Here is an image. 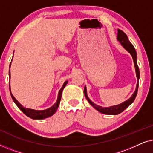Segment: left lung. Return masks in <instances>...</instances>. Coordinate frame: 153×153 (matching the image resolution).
<instances>
[{
    "label": "left lung",
    "instance_id": "left-lung-1",
    "mask_svg": "<svg viewBox=\"0 0 153 153\" xmlns=\"http://www.w3.org/2000/svg\"><path fill=\"white\" fill-rule=\"evenodd\" d=\"M117 39L120 42L121 45L123 46V47L125 48V49L127 50V51L129 52V53L131 54V56H132L134 63V67H135V70H136V74H137V86H136V90L134 93H133V95H131V97L125 101L123 102L122 104H118V105H115L112 106H109V107H102V106H98L97 104H94L93 102L91 101V100L89 99L87 95V91H86V87H84V95L85 97L86 98L90 104H91V106H93L94 108H95L96 110L100 111V113L104 114H108V115H117L120 114L121 112H123L125 108H127L128 106L130 105V104L132 103V102L134 101L136 96L137 95V91H138V88H139V67H138L137 65V52H136V50L134 47L129 40L128 39V37H127V35L122 31L120 29H118V35H117Z\"/></svg>",
    "mask_w": 153,
    "mask_h": 153
}]
</instances>
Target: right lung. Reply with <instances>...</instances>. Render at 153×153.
<instances>
[{
	"label": "right lung",
	"mask_w": 153,
	"mask_h": 153,
	"mask_svg": "<svg viewBox=\"0 0 153 153\" xmlns=\"http://www.w3.org/2000/svg\"><path fill=\"white\" fill-rule=\"evenodd\" d=\"M10 65H11V62H10ZM9 76L10 78V71L9 70ZM68 83V81H66L65 82L63 83L62 86L60 90L58 92V98L57 100H56V102L53 104V106H51V107L47 108V109H45V110H34V109H31V108H26L24 107L22 104H21L17 100L15 99V97H14L13 95H12L11 93V91H10V84L9 83V87H10V95H11V97L13 100V101L14 103L16 104V105L18 106V108L22 111L24 113L25 115H26L27 116L29 117V118H32V119H44L46 118H48V117L51 116L52 115H53L57 111L58 106H59L60 102V99H61V96H62V91H63L64 88L65 87V85Z\"/></svg>",
	"instance_id": "1"
}]
</instances>
